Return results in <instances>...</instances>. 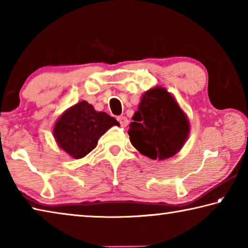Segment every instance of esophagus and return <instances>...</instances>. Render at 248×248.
Returning <instances> with one entry per match:
<instances>
[{"mask_svg":"<svg viewBox=\"0 0 248 248\" xmlns=\"http://www.w3.org/2000/svg\"><path fill=\"white\" fill-rule=\"evenodd\" d=\"M117 120L119 121L120 123V124H121V127H125V125L128 124V119L125 118L124 116H119L118 118H117Z\"/></svg>","mask_w":248,"mask_h":248,"instance_id":"34e87169","label":"esophagus"}]
</instances>
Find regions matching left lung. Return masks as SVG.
<instances>
[{"label": "left lung", "mask_w": 248, "mask_h": 248, "mask_svg": "<svg viewBox=\"0 0 248 248\" xmlns=\"http://www.w3.org/2000/svg\"><path fill=\"white\" fill-rule=\"evenodd\" d=\"M129 124L130 142L151 159H167L177 154L189 136L187 115L174 96L161 86L142 95Z\"/></svg>", "instance_id": "left-lung-1"}]
</instances>
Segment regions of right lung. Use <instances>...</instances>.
<instances>
[{
    "instance_id": "add662e5",
    "label": "right lung",
    "mask_w": 248,
    "mask_h": 248,
    "mask_svg": "<svg viewBox=\"0 0 248 248\" xmlns=\"http://www.w3.org/2000/svg\"><path fill=\"white\" fill-rule=\"evenodd\" d=\"M112 125H119L114 117L96 111L93 105L82 100L59 117L53 127V137L59 148L78 159L94 150L99 138Z\"/></svg>"
}]
</instances>
